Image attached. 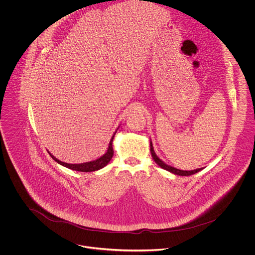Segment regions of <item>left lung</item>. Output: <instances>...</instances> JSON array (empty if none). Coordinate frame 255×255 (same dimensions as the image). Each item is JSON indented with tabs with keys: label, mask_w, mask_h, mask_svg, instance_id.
Returning <instances> with one entry per match:
<instances>
[{
	"label": "left lung",
	"mask_w": 255,
	"mask_h": 255,
	"mask_svg": "<svg viewBox=\"0 0 255 255\" xmlns=\"http://www.w3.org/2000/svg\"><path fill=\"white\" fill-rule=\"evenodd\" d=\"M150 147H151V148H150V151H151L152 157H153L154 161L156 162V164L159 165L161 168H163V169H165V170H167V171H169V172H171V173H173V174H176V175H179V176H191V175L196 174V173H198V172H200V171L202 170V169H197V170H193V171H183V170H179V169H176V168H174V167H171V166L165 164L163 161H161V160L157 157V155H156L155 152H154V148H153L152 142H150Z\"/></svg>",
	"instance_id": "obj_1"
}]
</instances>
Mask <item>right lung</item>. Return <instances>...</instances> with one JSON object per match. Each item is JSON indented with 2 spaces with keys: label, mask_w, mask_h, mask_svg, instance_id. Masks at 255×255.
Here are the masks:
<instances>
[{
  "label": "right lung",
  "mask_w": 255,
  "mask_h": 255,
  "mask_svg": "<svg viewBox=\"0 0 255 255\" xmlns=\"http://www.w3.org/2000/svg\"><path fill=\"white\" fill-rule=\"evenodd\" d=\"M115 133H114V135H115ZM114 135L112 136V138L110 140L107 152L102 157H100L99 159H97L95 161H91V162H87V163H83V164H67V163H64V162H61V161L57 160L51 154H50V156L58 164L64 166V167H66L68 169L74 170V171H78V172H93V171H97V170L102 169L103 167H105L110 162V160L113 157L114 151H113V147H112V141H113Z\"/></svg>",
  "instance_id": "1"
}]
</instances>
